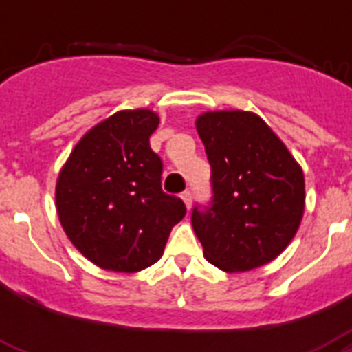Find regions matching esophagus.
<instances>
[{
  "mask_svg": "<svg viewBox=\"0 0 352 352\" xmlns=\"http://www.w3.org/2000/svg\"><path fill=\"white\" fill-rule=\"evenodd\" d=\"M181 197H182V201H184V204H186V208L190 210L192 208V192H182L181 193Z\"/></svg>",
  "mask_w": 352,
  "mask_h": 352,
  "instance_id": "esophagus-1",
  "label": "esophagus"
}]
</instances>
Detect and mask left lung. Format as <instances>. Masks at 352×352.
<instances>
[{"label": "left lung", "instance_id": "8db88e82", "mask_svg": "<svg viewBox=\"0 0 352 352\" xmlns=\"http://www.w3.org/2000/svg\"><path fill=\"white\" fill-rule=\"evenodd\" d=\"M195 127L212 166V206L193 208L204 257L225 272L274 261L305 212V177L267 122L252 111L199 115Z\"/></svg>", "mask_w": 352, "mask_h": 352}]
</instances>
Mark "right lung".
Instances as JSON below:
<instances>
[{
	"mask_svg": "<svg viewBox=\"0 0 352 352\" xmlns=\"http://www.w3.org/2000/svg\"><path fill=\"white\" fill-rule=\"evenodd\" d=\"M151 109H122L74 146L56 181V212L76 250L111 272L133 274L164 254L171 228L186 215L162 192V162L149 148L159 127Z\"/></svg>",
	"mask_w": 352,
	"mask_h": 352,
	"instance_id": "1",
	"label": "right lung"
}]
</instances>
